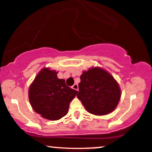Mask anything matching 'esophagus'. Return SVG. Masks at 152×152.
I'll return each mask as SVG.
<instances>
[{"label": "esophagus", "mask_w": 152, "mask_h": 152, "mask_svg": "<svg viewBox=\"0 0 152 152\" xmlns=\"http://www.w3.org/2000/svg\"><path fill=\"white\" fill-rule=\"evenodd\" d=\"M72 88L74 89V90H76V91H78V85L77 84H75L73 86H72Z\"/></svg>", "instance_id": "1"}]
</instances>
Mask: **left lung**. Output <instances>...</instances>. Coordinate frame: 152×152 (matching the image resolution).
Instances as JSON below:
<instances>
[{
	"label": "left lung",
	"mask_w": 152,
	"mask_h": 152,
	"mask_svg": "<svg viewBox=\"0 0 152 152\" xmlns=\"http://www.w3.org/2000/svg\"><path fill=\"white\" fill-rule=\"evenodd\" d=\"M77 95L88 113L104 115L113 112L119 103L121 90L115 78L99 67L84 70Z\"/></svg>",
	"instance_id": "obj_1"
}]
</instances>
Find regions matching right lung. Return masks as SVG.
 <instances>
[{
  "instance_id": "1",
  "label": "right lung",
  "mask_w": 152,
  "mask_h": 152,
  "mask_svg": "<svg viewBox=\"0 0 152 152\" xmlns=\"http://www.w3.org/2000/svg\"><path fill=\"white\" fill-rule=\"evenodd\" d=\"M58 72L43 68L28 90L29 101L34 111L49 120H58L68 112L69 104L78 91L70 88L65 80L57 77Z\"/></svg>"
}]
</instances>
